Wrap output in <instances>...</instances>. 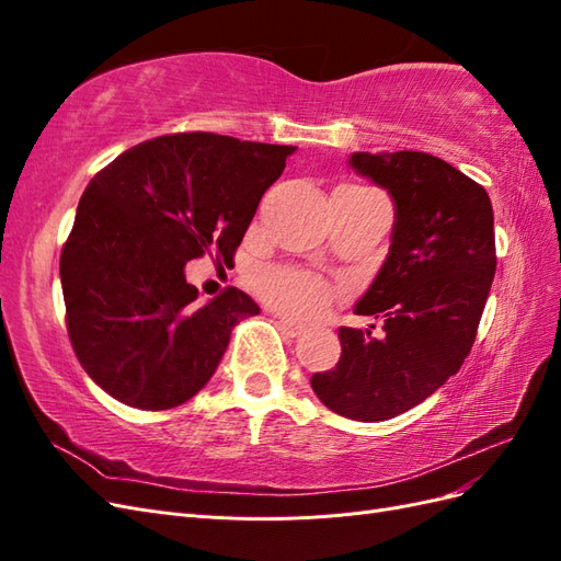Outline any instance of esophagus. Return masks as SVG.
Wrapping results in <instances>:
<instances>
[{
  "label": "esophagus",
  "instance_id": "1",
  "mask_svg": "<svg viewBox=\"0 0 561 561\" xmlns=\"http://www.w3.org/2000/svg\"><path fill=\"white\" fill-rule=\"evenodd\" d=\"M278 328H280L287 336H293V339H297V336H301L304 332H307V328L299 325V322H295V320H290V318H285V316L278 318Z\"/></svg>",
  "mask_w": 561,
  "mask_h": 561
}]
</instances>
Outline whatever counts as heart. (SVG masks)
I'll return each instance as SVG.
<instances>
[{"mask_svg": "<svg viewBox=\"0 0 561 561\" xmlns=\"http://www.w3.org/2000/svg\"><path fill=\"white\" fill-rule=\"evenodd\" d=\"M355 190H363V186H355ZM252 285L271 307L304 320L320 316L332 301V287L311 271L297 266H264L252 276Z\"/></svg>", "mask_w": 561, "mask_h": 561, "instance_id": "b5f03b06", "label": "heart"}]
</instances>
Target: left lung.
I'll return each instance as SVG.
<instances>
[{"label": "left lung", "instance_id": "left-lung-1", "mask_svg": "<svg viewBox=\"0 0 561 561\" xmlns=\"http://www.w3.org/2000/svg\"><path fill=\"white\" fill-rule=\"evenodd\" d=\"M348 163L396 203L388 257L355 304L383 320V336L339 330L342 358L311 388L339 416L386 421L433 396L470 353L496 274L494 210L482 184L426 151H355Z\"/></svg>", "mask_w": 561, "mask_h": 561}]
</instances>
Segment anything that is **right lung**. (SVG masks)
<instances>
[{
    "label": "right lung",
    "instance_id": "1",
    "mask_svg": "<svg viewBox=\"0 0 561 561\" xmlns=\"http://www.w3.org/2000/svg\"><path fill=\"white\" fill-rule=\"evenodd\" d=\"M295 149L173 133L95 173L62 245L60 283L72 348L105 393L159 412L210 381L231 330L260 307L239 287L198 304L184 264L206 252L233 260Z\"/></svg>",
    "mask_w": 561,
    "mask_h": 561
}]
</instances>
